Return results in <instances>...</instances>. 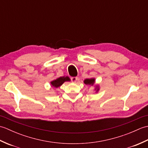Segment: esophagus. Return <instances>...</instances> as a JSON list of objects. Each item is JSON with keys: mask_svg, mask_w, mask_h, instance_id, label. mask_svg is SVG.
I'll return each instance as SVG.
<instances>
[{"mask_svg": "<svg viewBox=\"0 0 148 148\" xmlns=\"http://www.w3.org/2000/svg\"><path fill=\"white\" fill-rule=\"evenodd\" d=\"M77 80V77H71V81L72 83H76Z\"/></svg>", "mask_w": 148, "mask_h": 148, "instance_id": "obj_1", "label": "esophagus"}]
</instances>
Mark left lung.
<instances>
[{
  "instance_id": "1",
  "label": "left lung",
  "mask_w": 148,
  "mask_h": 148,
  "mask_svg": "<svg viewBox=\"0 0 148 148\" xmlns=\"http://www.w3.org/2000/svg\"><path fill=\"white\" fill-rule=\"evenodd\" d=\"M95 82V78H90V79H86L84 81V84H88V85H93L94 83ZM95 90H96V92H97L99 90V86H96L95 87Z\"/></svg>"
}]
</instances>
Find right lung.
Masks as SVG:
<instances>
[{
	"label": "right lung",
	"instance_id": "obj_1",
	"mask_svg": "<svg viewBox=\"0 0 148 148\" xmlns=\"http://www.w3.org/2000/svg\"><path fill=\"white\" fill-rule=\"evenodd\" d=\"M71 79L68 76H63V77H60L57 79L52 81L51 82V84L52 86L55 88H58L62 85V84L64 83L65 81H70Z\"/></svg>",
	"mask_w": 148,
	"mask_h": 148
}]
</instances>
